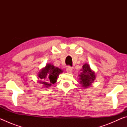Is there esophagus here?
Wrapping results in <instances>:
<instances>
[{
    "instance_id": "obj_1",
    "label": "esophagus",
    "mask_w": 127,
    "mask_h": 127,
    "mask_svg": "<svg viewBox=\"0 0 127 127\" xmlns=\"http://www.w3.org/2000/svg\"><path fill=\"white\" fill-rule=\"evenodd\" d=\"M66 72L69 73H72L73 71V69L72 67H70V66H67V68H66Z\"/></svg>"
}]
</instances>
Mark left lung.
Masks as SVG:
<instances>
[{"instance_id": "8db88e82", "label": "left lung", "mask_w": 127, "mask_h": 127, "mask_svg": "<svg viewBox=\"0 0 127 127\" xmlns=\"http://www.w3.org/2000/svg\"><path fill=\"white\" fill-rule=\"evenodd\" d=\"M80 71V74L78 75L79 83L84 89H87L91 86L96 79L95 73L88 63L83 64Z\"/></svg>"}]
</instances>
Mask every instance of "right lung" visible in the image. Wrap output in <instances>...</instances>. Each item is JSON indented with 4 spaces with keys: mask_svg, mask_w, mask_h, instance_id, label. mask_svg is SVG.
Instances as JSON below:
<instances>
[{
    "mask_svg": "<svg viewBox=\"0 0 127 127\" xmlns=\"http://www.w3.org/2000/svg\"><path fill=\"white\" fill-rule=\"evenodd\" d=\"M62 73H63L62 69L56 67L51 63L47 64L38 73V82L45 87L48 88L57 82L58 77Z\"/></svg>",
    "mask_w": 127,
    "mask_h": 127,
    "instance_id": "add662e5",
    "label": "right lung"
}]
</instances>
